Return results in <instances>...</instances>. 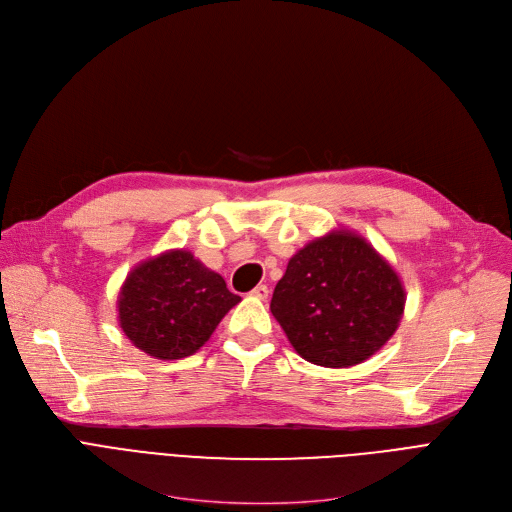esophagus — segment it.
I'll use <instances>...</instances> for the list:
<instances>
[{
    "label": "esophagus",
    "instance_id": "1",
    "mask_svg": "<svg viewBox=\"0 0 512 512\" xmlns=\"http://www.w3.org/2000/svg\"><path fill=\"white\" fill-rule=\"evenodd\" d=\"M251 294L255 299H259V301H265L267 297H270V288H267L265 284H259V286H255L253 290H251Z\"/></svg>",
    "mask_w": 512,
    "mask_h": 512
}]
</instances>
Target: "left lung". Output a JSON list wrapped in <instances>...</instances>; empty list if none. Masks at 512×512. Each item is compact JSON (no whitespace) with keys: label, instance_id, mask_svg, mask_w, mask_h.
<instances>
[{"label":"left lung","instance_id":"left-lung-1","mask_svg":"<svg viewBox=\"0 0 512 512\" xmlns=\"http://www.w3.org/2000/svg\"><path fill=\"white\" fill-rule=\"evenodd\" d=\"M405 301L390 263L363 236L334 230L292 255L270 309L305 361L351 367L392 338Z\"/></svg>","mask_w":512,"mask_h":512}]
</instances>
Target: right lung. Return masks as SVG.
<instances>
[{"instance_id": "obj_1", "label": "right lung", "mask_w": 512, "mask_h": 512, "mask_svg": "<svg viewBox=\"0 0 512 512\" xmlns=\"http://www.w3.org/2000/svg\"><path fill=\"white\" fill-rule=\"evenodd\" d=\"M240 303L220 274L191 251H168L139 263L118 297V321L143 353L174 361L197 353L222 317Z\"/></svg>"}]
</instances>
